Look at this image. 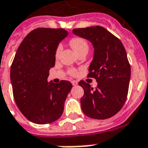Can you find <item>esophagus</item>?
<instances>
[{
    "instance_id": "obj_1",
    "label": "esophagus",
    "mask_w": 148,
    "mask_h": 148,
    "mask_svg": "<svg viewBox=\"0 0 148 148\" xmlns=\"http://www.w3.org/2000/svg\"><path fill=\"white\" fill-rule=\"evenodd\" d=\"M71 83H72V85H77V82H76V81H72V82H71Z\"/></svg>"
}]
</instances>
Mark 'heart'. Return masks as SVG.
<instances>
[{"mask_svg": "<svg viewBox=\"0 0 148 148\" xmlns=\"http://www.w3.org/2000/svg\"><path fill=\"white\" fill-rule=\"evenodd\" d=\"M70 45H71V46L73 48L74 51L76 52L77 54H79L80 52H87L88 51V48H89L87 40H85L82 38H79V37L72 38L71 41H70ZM62 49H63V45L61 44H60L57 46V48H56V57H58L60 56ZM69 73H70L71 75H75V74H77L76 71L74 70V69L70 70Z\"/></svg>", "mask_w": 148, "mask_h": 148, "instance_id": "1", "label": "heart"}]
</instances>
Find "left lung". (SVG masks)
Wrapping results in <instances>:
<instances>
[{
    "label": "left lung",
    "instance_id": "left-lung-1",
    "mask_svg": "<svg viewBox=\"0 0 148 148\" xmlns=\"http://www.w3.org/2000/svg\"><path fill=\"white\" fill-rule=\"evenodd\" d=\"M73 33L89 40L94 48L88 77L98 85L93 88L79 82L84 89L82 110L92 119H109L121 110L128 95L131 68L126 51L119 38L100 26L74 29Z\"/></svg>",
    "mask_w": 148,
    "mask_h": 148
}]
</instances>
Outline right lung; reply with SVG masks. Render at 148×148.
I'll use <instances>...</instances> for the list:
<instances>
[{
  "label": "right lung",
  "mask_w": 148,
  "mask_h": 148,
  "mask_svg": "<svg viewBox=\"0 0 148 148\" xmlns=\"http://www.w3.org/2000/svg\"><path fill=\"white\" fill-rule=\"evenodd\" d=\"M68 34L63 29L37 28L18 46L10 77L14 99L22 114L36 124H49L63 114L64 103L72 84L62 80L48 82L55 66L58 45Z\"/></svg>",
  "instance_id": "right-lung-1"
}]
</instances>
